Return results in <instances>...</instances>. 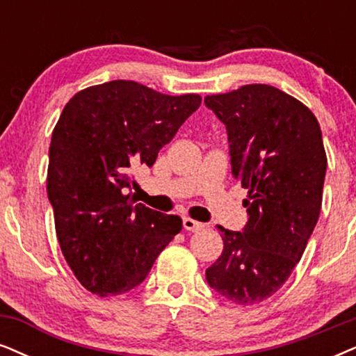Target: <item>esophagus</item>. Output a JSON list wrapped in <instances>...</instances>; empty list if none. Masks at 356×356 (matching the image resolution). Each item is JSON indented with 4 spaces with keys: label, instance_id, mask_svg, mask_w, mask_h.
<instances>
[{
    "label": "esophagus",
    "instance_id": "esophagus-1",
    "mask_svg": "<svg viewBox=\"0 0 356 356\" xmlns=\"http://www.w3.org/2000/svg\"><path fill=\"white\" fill-rule=\"evenodd\" d=\"M182 223H184V228H186V230H188V232H199V230H204V228H205L204 223L197 222V220H193L191 217L184 218Z\"/></svg>",
    "mask_w": 356,
    "mask_h": 356
}]
</instances>
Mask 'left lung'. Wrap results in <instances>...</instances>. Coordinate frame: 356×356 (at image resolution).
Masks as SVG:
<instances>
[{"label":"left lung","instance_id":"1","mask_svg":"<svg viewBox=\"0 0 356 356\" xmlns=\"http://www.w3.org/2000/svg\"><path fill=\"white\" fill-rule=\"evenodd\" d=\"M227 126L232 174L248 188L243 232H222L207 282L238 305L263 302L299 263L321 215L327 156L312 111L276 87L243 85L205 97Z\"/></svg>","mask_w":356,"mask_h":356}]
</instances>
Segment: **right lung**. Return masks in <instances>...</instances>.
I'll use <instances>...</instances> for the list:
<instances>
[{
    "mask_svg": "<svg viewBox=\"0 0 356 356\" xmlns=\"http://www.w3.org/2000/svg\"><path fill=\"white\" fill-rule=\"evenodd\" d=\"M195 93L170 97L133 80L75 93L49 147L47 195L62 254L80 284L106 298L134 289L170 240L177 215L136 204L129 170L156 163L200 106Z\"/></svg>",
    "mask_w": 356,
    "mask_h": 356,
    "instance_id": "add662e5",
    "label": "right lung"
}]
</instances>
